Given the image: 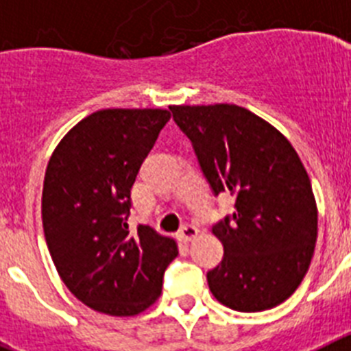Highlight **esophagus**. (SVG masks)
Returning a JSON list of instances; mask_svg holds the SVG:
<instances>
[{"label":"esophagus","instance_id":"1","mask_svg":"<svg viewBox=\"0 0 351 351\" xmlns=\"http://www.w3.org/2000/svg\"><path fill=\"white\" fill-rule=\"evenodd\" d=\"M198 235V228L193 225H184L179 230V237H181V241H184V243H188V241H191V239H195Z\"/></svg>","mask_w":351,"mask_h":351}]
</instances>
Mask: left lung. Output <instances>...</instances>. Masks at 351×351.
<instances>
[{
  "mask_svg": "<svg viewBox=\"0 0 351 351\" xmlns=\"http://www.w3.org/2000/svg\"><path fill=\"white\" fill-rule=\"evenodd\" d=\"M213 193L234 213L213 225L225 255L207 272L213 295L243 313L271 309L297 290L318 234L311 181L295 149L267 121L230 104L172 105Z\"/></svg>",
  "mask_w": 351,
  "mask_h": 351,
  "instance_id": "obj_1",
  "label": "left lung"
}]
</instances>
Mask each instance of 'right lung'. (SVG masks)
<instances>
[{"instance_id":"add662e5","label":"right lung","mask_w":351,"mask_h":351,"mask_svg":"<svg viewBox=\"0 0 351 351\" xmlns=\"http://www.w3.org/2000/svg\"><path fill=\"white\" fill-rule=\"evenodd\" d=\"M170 112L104 108L84 117L49 160L43 234L68 290L95 311L133 316L161 293L178 244L147 225L128 228L132 186Z\"/></svg>"}]
</instances>
